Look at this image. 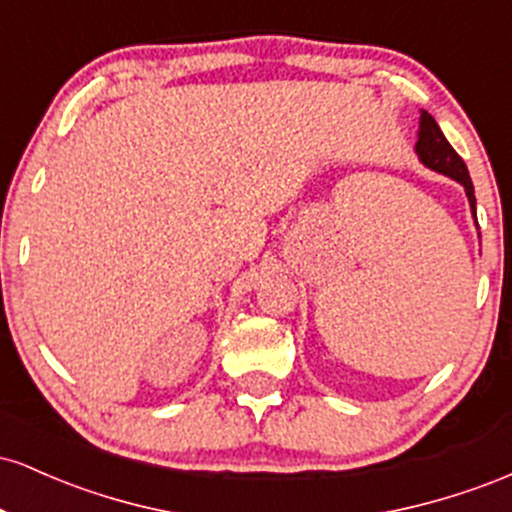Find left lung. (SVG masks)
<instances>
[{
  "mask_svg": "<svg viewBox=\"0 0 512 512\" xmlns=\"http://www.w3.org/2000/svg\"><path fill=\"white\" fill-rule=\"evenodd\" d=\"M416 154H419L424 166L438 170V173L448 175V178L462 182L464 192L469 197V207L474 211V219H477V197H474V185L469 178V170L464 166V161L452 149L445 134L440 132L438 122L431 115L421 113V129H419V142H416Z\"/></svg>",
  "mask_w": 512,
  "mask_h": 512,
  "instance_id": "left-lung-1",
  "label": "left lung"
}]
</instances>
